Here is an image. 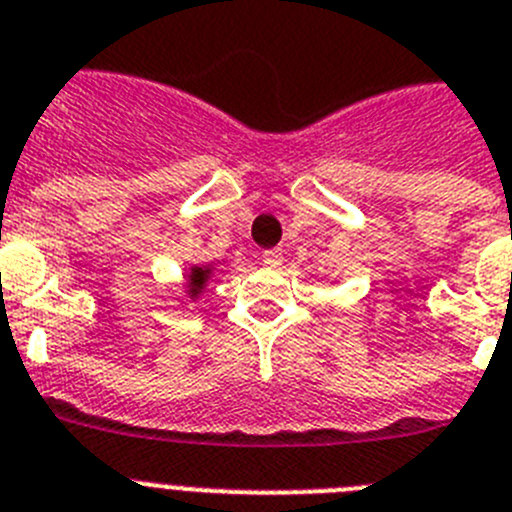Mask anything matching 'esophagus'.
Wrapping results in <instances>:
<instances>
[{
  "label": "esophagus",
  "instance_id": "esophagus-1",
  "mask_svg": "<svg viewBox=\"0 0 512 512\" xmlns=\"http://www.w3.org/2000/svg\"><path fill=\"white\" fill-rule=\"evenodd\" d=\"M262 262H265L268 268H278V265L283 262L281 250H265V252H262Z\"/></svg>",
  "mask_w": 512,
  "mask_h": 512
}]
</instances>
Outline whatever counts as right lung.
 Segmentation results:
<instances>
[{"instance_id": "1", "label": "right lung", "mask_w": 512, "mask_h": 512, "mask_svg": "<svg viewBox=\"0 0 512 512\" xmlns=\"http://www.w3.org/2000/svg\"><path fill=\"white\" fill-rule=\"evenodd\" d=\"M208 275H211V268H193L188 275V293L190 296H198L206 286Z\"/></svg>"}]
</instances>
